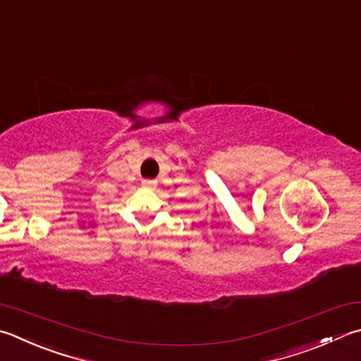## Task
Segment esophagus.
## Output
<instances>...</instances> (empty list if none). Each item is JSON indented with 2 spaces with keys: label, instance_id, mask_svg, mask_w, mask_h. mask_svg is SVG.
<instances>
[{
  "label": "esophagus",
  "instance_id": "1",
  "mask_svg": "<svg viewBox=\"0 0 361 361\" xmlns=\"http://www.w3.org/2000/svg\"><path fill=\"white\" fill-rule=\"evenodd\" d=\"M141 183H142V187H145V188H151V190L157 187V180H155V179H145Z\"/></svg>",
  "mask_w": 361,
  "mask_h": 361
}]
</instances>
